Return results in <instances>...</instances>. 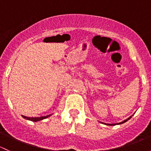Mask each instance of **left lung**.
Listing matches in <instances>:
<instances>
[{
  "label": "left lung",
  "instance_id": "8db88e82",
  "mask_svg": "<svg viewBox=\"0 0 151 151\" xmlns=\"http://www.w3.org/2000/svg\"><path fill=\"white\" fill-rule=\"evenodd\" d=\"M132 116H130L129 117V118H127V119L126 120H124V121H122V122H121V123H112V124H111V123H104V124H105V125H108V126H115V125H119V124H122V123H125V122H126V121H129V119H130L131 118H132Z\"/></svg>",
  "mask_w": 151,
  "mask_h": 151
}]
</instances>
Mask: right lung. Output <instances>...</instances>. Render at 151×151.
<instances>
[{
    "label": "right lung",
    "instance_id": "1",
    "mask_svg": "<svg viewBox=\"0 0 151 151\" xmlns=\"http://www.w3.org/2000/svg\"><path fill=\"white\" fill-rule=\"evenodd\" d=\"M50 115H47V116L37 117V118H30V117H26V116H24V115H22V118H25V119H27V120H29V121H33V122H37V121H42V120H43V119H45V118H48V117H50Z\"/></svg>",
    "mask_w": 151,
    "mask_h": 151
}]
</instances>
